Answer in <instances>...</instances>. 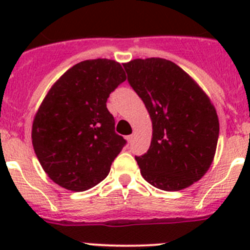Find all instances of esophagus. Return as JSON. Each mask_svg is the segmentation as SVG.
<instances>
[{
	"label": "esophagus",
	"instance_id": "esophagus-1",
	"mask_svg": "<svg viewBox=\"0 0 250 250\" xmlns=\"http://www.w3.org/2000/svg\"><path fill=\"white\" fill-rule=\"evenodd\" d=\"M126 140H127V143H130V144H131L132 140H134V135H127Z\"/></svg>",
	"mask_w": 250,
	"mask_h": 250
}]
</instances>
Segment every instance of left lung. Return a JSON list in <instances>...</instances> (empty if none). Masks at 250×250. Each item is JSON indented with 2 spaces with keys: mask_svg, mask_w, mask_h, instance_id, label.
Instances as JSON below:
<instances>
[{
  "mask_svg": "<svg viewBox=\"0 0 250 250\" xmlns=\"http://www.w3.org/2000/svg\"><path fill=\"white\" fill-rule=\"evenodd\" d=\"M124 68L152 121L149 150L135 156L143 178L167 191L198 182L210 167L219 138V120L209 98L169 60H132Z\"/></svg>",
  "mask_w": 250,
  "mask_h": 250,
  "instance_id": "obj_1",
  "label": "left lung"
}]
</instances>
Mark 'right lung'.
Listing matches in <instances>:
<instances>
[{"instance_id": "add662e5", "label": "right lung", "mask_w": 250, "mask_h": 250, "mask_svg": "<svg viewBox=\"0 0 250 250\" xmlns=\"http://www.w3.org/2000/svg\"><path fill=\"white\" fill-rule=\"evenodd\" d=\"M125 80L119 62L86 60L67 70L46 95L32 125V145L60 187L83 191L107 176L126 140L115 132L106 101Z\"/></svg>"}]
</instances>
